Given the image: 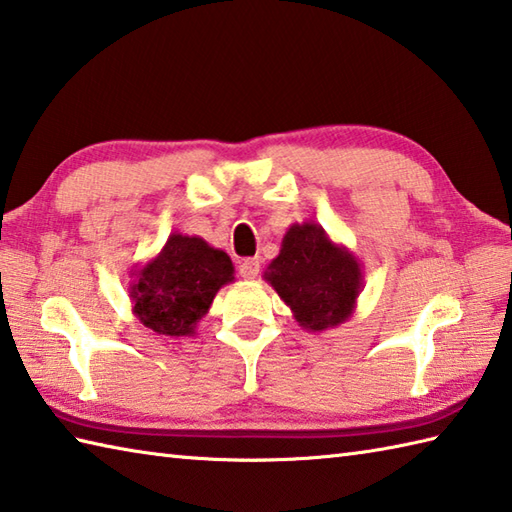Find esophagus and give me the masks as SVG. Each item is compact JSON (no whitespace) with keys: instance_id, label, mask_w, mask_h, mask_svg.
Segmentation results:
<instances>
[{"instance_id":"esophagus-1","label":"esophagus","mask_w":512,"mask_h":512,"mask_svg":"<svg viewBox=\"0 0 512 512\" xmlns=\"http://www.w3.org/2000/svg\"><path fill=\"white\" fill-rule=\"evenodd\" d=\"M239 275L244 279H255L259 275V259L257 257L242 259V264H239Z\"/></svg>"}]
</instances>
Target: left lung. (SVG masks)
I'll return each mask as SVG.
<instances>
[{
    "label": "left lung",
    "instance_id": "1",
    "mask_svg": "<svg viewBox=\"0 0 512 512\" xmlns=\"http://www.w3.org/2000/svg\"><path fill=\"white\" fill-rule=\"evenodd\" d=\"M264 279L308 333L344 324L355 313L364 288L359 259L315 222L293 224L286 230L279 255L268 264Z\"/></svg>",
    "mask_w": 512,
    "mask_h": 512
}]
</instances>
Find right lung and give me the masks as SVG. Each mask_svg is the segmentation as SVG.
Instances as JSON below:
<instances>
[{"label":"right lung","instance_id":"obj_1","mask_svg":"<svg viewBox=\"0 0 512 512\" xmlns=\"http://www.w3.org/2000/svg\"><path fill=\"white\" fill-rule=\"evenodd\" d=\"M130 277L128 293L139 322L166 337H193L217 290L235 282V266L206 239L173 233Z\"/></svg>","mask_w":512,"mask_h":512}]
</instances>
